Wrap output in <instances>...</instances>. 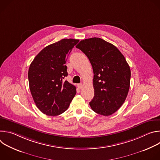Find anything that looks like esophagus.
Segmentation results:
<instances>
[{
  "label": "esophagus",
  "mask_w": 160,
  "mask_h": 160,
  "mask_svg": "<svg viewBox=\"0 0 160 160\" xmlns=\"http://www.w3.org/2000/svg\"><path fill=\"white\" fill-rule=\"evenodd\" d=\"M78 87L79 88H81L82 87V86H83V84L82 83H79V84H78Z\"/></svg>",
  "instance_id": "1"
}]
</instances>
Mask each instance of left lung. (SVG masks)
<instances>
[{
    "instance_id": "left-lung-1",
    "label": "left lung",
    "mask_w": 160,
    "mask_h": 160,
    "mask_svg": "<svg viewBox=\"0 0 160 160\" xmlns=\"http://www.w3.org/2000/svg\"><path fill=\"white\" fill-rule=\"evenodd\" d=\"M88 58L94 72V97L92 109L103 116L115 112L127 96L130 68L125 57L112 43L100 38L81 40L76 46Z\"/></svg>"
}]
</instances>
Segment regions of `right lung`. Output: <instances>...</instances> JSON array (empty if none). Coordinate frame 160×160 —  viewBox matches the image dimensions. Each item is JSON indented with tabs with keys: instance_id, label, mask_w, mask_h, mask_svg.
<instances>
[{
	"instance_id": "right-lung-1",
	"label": "right lung",
	"mask_w": 160,
	"mask_h": 160,
	"mask_svg": "<svg viewBox=\"0 0 160 160\" xmlns=\"http://www.w3.org/2000/svg\"><path fill=\"white\" fill-rule=\"evenodd\" d=\"M79 40L62 39L43 48L32 62L28 73L30 90L41 112L48 116L61 115L69 107L76 87L64 78L68 56Z\"/></svg>"
}]
</instances>
